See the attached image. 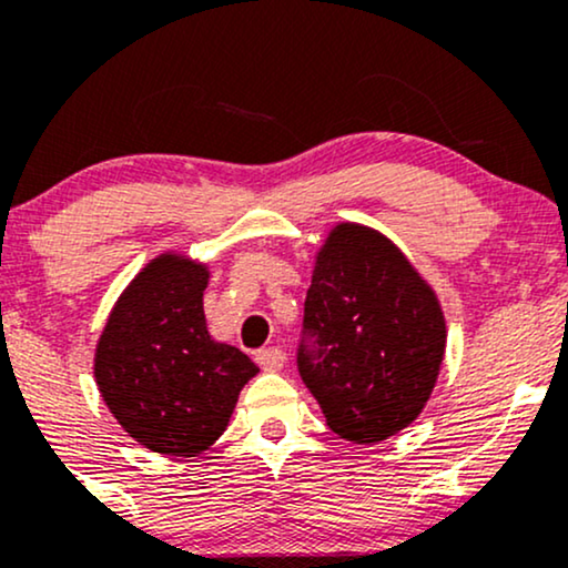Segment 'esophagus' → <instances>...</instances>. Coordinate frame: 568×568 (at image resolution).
<instances>
[{"label": "esophagus", "mask_w": 568, "mask_h": 568, "mask_svg": "<svg viewBox=\"0 0 568 568\" xmlns=\"http://www.w3.org/2000/svg\"><path fill=\"white\" fill-rule=\"evenodd\" d=\"M256 363L264 371H280L285 366V352L280 347H266L256 352Z\"/></svg>", "instance_id": "esophagus-1"}]
</instances>
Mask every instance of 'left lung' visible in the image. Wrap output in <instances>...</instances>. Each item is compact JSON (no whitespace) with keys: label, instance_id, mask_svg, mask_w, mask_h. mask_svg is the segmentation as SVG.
Segmentation results:
<instances>
[{"label":"left lung","instance_id":"1","mask_svg":"<svg viewBox=\"0 0 568 568\" xmlns=\"http://www.w3.org/2000/svg\"><path fill=\"white\" fill-rule=\"evenodd\" d=\"M298 374L325 422L352 443L406 429L429 400L446 352L435 291L384 234L336 224L304 302Z\"/></svg>","mask_w":568,"mask_h":568}]
</instances>
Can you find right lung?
I'll return each mask as SVG.
<instances>
[{"label": "right lung", "mask_w": 568, "mask_h": 568, "mask_svg": "<svg viewBox=\"0 0 568 568\" xmlns=\"http://www.w3.org/2000/svg\"><path fill=\"white\" fill-rule=\"evenodd\" d=\"M207 266L152 258L116 298L95 347V382L122 429L168 456H197L221 438L256 363L207 334Z\"/></svg>", "instance_id": "add662e5"}]
</instances>
